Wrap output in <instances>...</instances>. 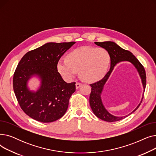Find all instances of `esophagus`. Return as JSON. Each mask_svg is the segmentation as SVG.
<instances>
[{
  "label": "esophagus",
  "instance_id": "obj_1",
  "mask_svg": "<svg viewBox=\"0 0 156 156\" xmlns=\"http://www.w3.org/2000/svg\"><path fill=\"white\" fill-rule=\"evenodd\" d=\"M81 83H80V82H76V89H78V88H79L81 86Z\"/></svg>",
  "mask_w": 156,
  "mask_h": 156
}]
</instances>
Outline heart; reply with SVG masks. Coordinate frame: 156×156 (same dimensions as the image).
<instances>
[{"instance_id":"obj_1","label":"heart","mask_w":156,"mask_h":156,"mask_svg":"<svg viewBox=\"0 0 156 156\" xmlns=\"http://www.w3.org/2000/svg\"><path fill=\"white\" fill-rule=\"evenodd\" d=\"M110 61V54L105 49L82 47L71 52L68 59L61 58L57 68L66 80H71L80 71L81 78L92 82L104 76Z\"/></svg>"}]
</instances>
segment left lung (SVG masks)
Here are the masks:
<instances>
[{
    "instance_id": "obj_1",
    "label": "left lung",
    "mask_w": 156,
    "mask_h": 156,
    "mask_svg": "<svg viewBox=\"0 0 156 156\" xmlns=\"http://www.w3.org/2000/svg\"><path fill=\"white\" fill-rule=\"evenodd\" d=\"M95 44L98 46H100L105 48V50H107L109 52L111 57V68L110 70L108 72V73L106 74L102 80L90 85L92 87L91 93L90 95L89 99L90 105L92 111L97 118L108 122L118 121L124 119L128 116L123 117H117L112 115V114H111L105 109L104 106L103 105V104L102 102L101 97V94L102 92L104 86L106 83V81L108 80L111 72L114 69V67L115 66L117 63L121 61H129L130 62H132L135 66V67L137 69V71L139 73V75H140L141 77L144 90L146 86L145 71L142 64L139 62V61L136 59V57L132 52L122 48L116 43H114L113 42H95ZM143 99L144 95L142 97L140 103L138 105L137 107L133 112L128 114V116L129 114H132L133 112H135L139 108V106H140V104L143 101Z\"/></svg>"
}]
</instances>
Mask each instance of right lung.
Returning a JSON list of instances; mask_svg holds the SVG:
<instances>
[{
  "label": "right lung",
  "instance_id": "1",
  "mask_svg": "<svg viewBox=\"0 0 156 156\" xmlns=\"http://www.w3.org/2000/svg\"><path fill=\"white\" fill-rule=\"evenodd\" d=\"M75 42L45 44L22 57L13 76V89L21 109L28 116L42 122H51L64 116L69 100L75 92V82L68 83L57 71L61 57ZM41 79L36 93L30 91L26 83L32 75Z\"/></svg>",
  "mask_w": 156,
  "mask_h": 156
}]
</instances>
